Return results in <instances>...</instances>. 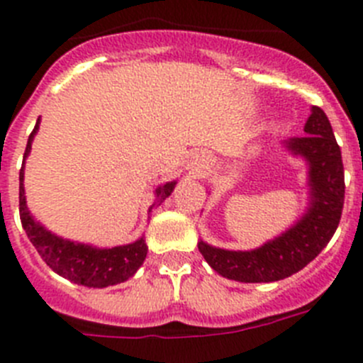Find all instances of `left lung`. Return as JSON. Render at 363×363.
I'll return each mask as SVG.
<instances>
[{"label": "left lung", "mask_w": 363, "mask_h": 363, "mask_svg": "<svg viewBox=\"0 0 363 363\" xmlns=\"http://www.w3.org/2000/svg\"><path fill=\"white\" fill-rule=\"evenodd\" d=\"M282 145L308 164V208L288 230L254 250H225L199 239L201 255L223 277L239 282H274L290 277L324 250L340 223L344 165L325 113L313 106L304 136H295Z\"/></svg>", "instance_id": "1"}]
</instances>
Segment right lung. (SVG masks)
Listing matches in <instances>:
<instances>
[{
	"instance_id": "right-lung-1",
	"label": "right lung",
	"mask_w": 363,
	"mask_h": 363,
	"mask_svg": "<svg viewBox=\"0 0 363 363\" xmlns=\"http://www.w3.org/2000/svg\"><path fill=\"white\" fill-rule=\"evenodd\" d=\"M39 124H41V118H38L34 131L30 133L25 156H23V167L19 171V216H21V225L30 242L34 245L43 261L55 274L75 282V284L88 286V288H106V286L121 284V282L128 281L144 264L145 255H147V245H145L144 235L129 245H122V247L97 248L91 245H84V242L69 241V239L46 230L41 223L30 214L28 207H26L23 182H25V162L30 155ZM174 187L176 179L160 185L155 191L156 201L151 205L149 212L152 211L155 205H160L165 198H169Z\"/></svg>"
}]
</instances>
